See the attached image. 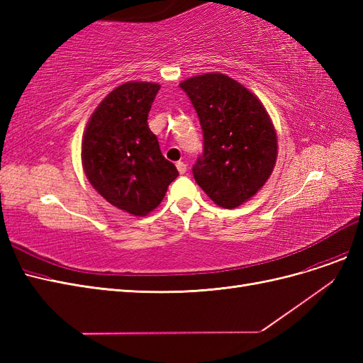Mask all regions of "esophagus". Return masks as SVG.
<instances>
[{
  "label": "esophagus",
  "instance_id": "esophagus-1",
  "mask_svg": "<svg viewBox=\"0 0 363 363\" xmlns=\"http://www.w3.org/2000/svg\"><path fill=\"white\" fill-rule=\"evenodd\" d=\"M175 167H177V171L180 174H184L186 169H188V168H186V163L184 162H177V163H175Z\"/></svg>",
  "mask_w": 363,
  "mask_h": 363
}]
</instances>
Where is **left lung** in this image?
Masks as SVG:
<instances>
[{"instance_id":"8db88e82","label":"left lung","mask_w":363,"mask_h":363,"mask_svg":"<svg viewBox=\"0 0 363 363\" xmlns=\"http://www.w3.org/2000/svg\"><path fill=\"white\" fill-rule=\"evenodd\" d=\"M200 118L203 156L195 182L216 206L236 208L255 196L277 162V133L265 106L244 84L208 72L180 83Z\"/></svg>"}]
</instances>
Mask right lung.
I'll return each instance as SVG.
<instances>
[{
	"label": "right lung",
	"mask_w": 363,
	"mask_h": 363,
	"mask_svg": "<svg viewBox=\"0 0 363 363\" xmlns=\"http://www.w3.org/2000/svg\"><path fill=\"white\" fill-rule=\"evenodd\" d=\"M159 89L151 82L119 84L96 106L82 139L86 179L106 201L135 216L155 211L179 175L147 123Z\"/></svg>",
	"instance_id": "1"
}]
</instances>
